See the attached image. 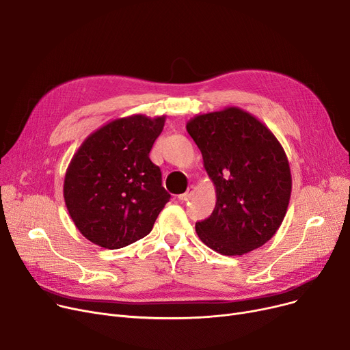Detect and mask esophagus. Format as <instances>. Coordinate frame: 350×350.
Instances as JSON below:
<instances>
[{"instance_id": "esophagus-1", "label": "esophagus", "mask_w": 350, "mask_h": 350, "mask_svg": "<svg viewBox=\"0 0 350 350\" xmlns=\"http://www.w3.org/2000/svg\"><path fill=\"white\" fill-rule=\"evenodd\" d=\"M194 187L191 186V187H189V190H187V193H185V194H180L177 198H178V201H181V203H185V201H187V200H190V197L193 196V193H194Z\"/></svg>"}]
</instances>
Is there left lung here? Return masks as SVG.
<instances>
[{
    "instance_id": "left-lung-1",
    "label": "left lung",
    "mask_w": 350,
    "mask_h": 350,
    "mask_svg": "<svg viewBox=\"0 0 350 350\" xmlns=\"http://www.w3.org/2000/svg\"><path fill=\"white\" fill-rule=\"evenodd\" d=\"M215 186L211 215L196 223L201 241L234 256L264 245L281 227L292 177L284 147L245 110L228 106L186 124Z\"/></svg>"
}]
</instances>
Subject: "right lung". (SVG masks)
<instances>
[{
  "mask_svg": "<svg viewBox=\"0 0 350 350\" xmlns=\"http://www.w3.org/2000/svg\"><path fill=\"white\" fill-rule=\"evenodd\" d=\"M165 116L132 115L90 133L73 154L64 181L68 213L81 234L118 250L146 237L170 200L149 153Z\"/></svg>",
  "mask_w": 350,
  "mask_h": 350,
  "instance_id": "obj_1",
  "label": "right lung"
}]
</instances>
